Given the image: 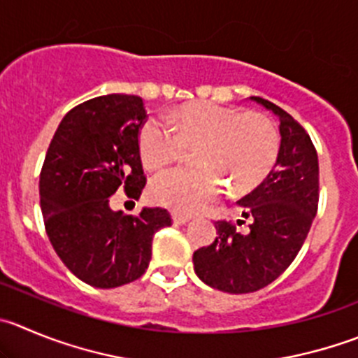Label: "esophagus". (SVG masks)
<instances>
[{"label": "esophagus", "instance_id": "34e87169", "mask_svg": "<svg viewBox=\"0 0 358 358\" xmlns=\"http://www.w3.org/2000/svg\"><path fill=\"white\" fill-rule=\"evenodd\" d=\"M189 221L188 214H179V213H173V223L176 224H185Z\"/></svg>", "mask_w": 358, "mask_h": 358}]
</instances>
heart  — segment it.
I'll return each instance as SVG.
<instances>
[{"label":"heart","instance_id":"heart-1","mask_svg":"<svg viewBox=\"0 0 358 358\" xmlns=\"http://www.w3.org/2000/svg\"><path fill=\"white\" fill-rule=\"evenodd\" d=\"M279 142L278 128L265 114L210 101L185 105L172 121L152 115L138 134L142 163L149 170L181 162L188 148H200L196 159L206 165L169 170L151 185L156 202L182 213L216 199L223 189L221 178L234 193L257 188L278 159Z\"/></svg>","mask_w":358,"mask_h":358}]
</instances>
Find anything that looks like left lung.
<instances>
[{
  "instance_id": "1",
  "label": "left lung",
  "mask_w": 358,
  "mask_h": 358,
  "mask_svg": "<svg viewBox=\"0 0 358 358\" xmlns=\"http://www.w3.org/2000/svg\"><path fill=\"white\" fill-rule=\"evenodd\" d=\"M279 117L278 162L262 185L239 200L250 230L217 220L213 244L193 253L203 283L227 294H251L283 274L301 251L318 210L320 166L316 148L304 126L287 110L251 96ZM246 223V221H244Z\"/></svg>"
}]
</instances>
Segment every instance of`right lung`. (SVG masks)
Returning a JSON list of instances; mask_svg holds the SVG:
<instances>
[{"instance_id":"right-lung-1","label":"right lung","mask_w":358,"mask_h":358,"mask_svg":"<svg viewBox=\"0 0 358 358\" xmlns=\"http://www.w3.org/2000/svg\"><path fill=\"white\" fill-rule=\"evenodd\" d=\"M135 94H105L71 108L57 126L40 172L45 232L63 264L84 283L115 288L141 278L151 260L152 237L170 227L162 207L114 213L108 196L144 189L138 134L148 119Z\"/></svg>"}]
</instances>
